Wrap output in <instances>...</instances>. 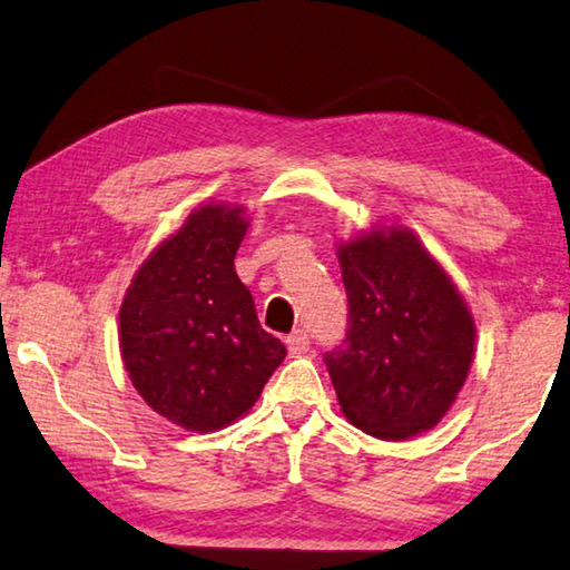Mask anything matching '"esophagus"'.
<instances>
[{"mask_svg":"<svg viewBox=\"0 0 570 570\" xmlns=\"http://www.w3.org/2000/svg\"><path fill=\"white\" fill-rule=\"evenodd\" d=\"M285 343H287V351H291V356H303V353L311 351V338H307V333L301 328L287 335Z\"/></svg>","mask_w":570,"mask_h":570,"instance_id":"34e87169","label":"esophagus"}]
</instances>
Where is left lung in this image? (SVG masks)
<instances>
[{
    "mask_svg": "<svg viewBox=\"0 0 570 570\" xmlns=\"http://www.w3.org/2000/svg\"><path fill=\"white\" fill-rule=\"evenodd\" d=\"M346 341L323 356L353 426L401 442L450 412L468 379L474 321L412 232H368L338 247Z\"/></svg>",
    "mask_w": 570,
    "mask_h": 570,
    "instance_id": "8db88e82",
    "label": "left lung"
}]
</instances>
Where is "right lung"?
<instances>
[{"instance_id":"right-lung-1","label":"right lung","mask_w":570,"mask_h":570,"mask_svg":"<svg viewBox=\"0 0 570 570\" xmlns=\"http://www.w3.org/2000/svg\"><path fill=\"white\" fill-rule=\"evenodd\" d=\"M242 207L204 204L148 255L120 305V356L156 414L214 432L247 414L285 358L235 273Z\"/></svg>"}]
</instances>
